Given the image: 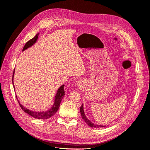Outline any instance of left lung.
Instances as JSON below:
<instances>
[{"label": "left lung", "instance_id": "8db88e82", "mask_svg": "<svg viewBox=\"0 0 150 150\" xmlns=\"http://www.w3.org/2000/svg\"><path fill=\"white\" fill-rule=\"evenodd\" d=\"M80 112H81V116H82V118L84 120V121L86 122V124H87L89 126L91 127V128H100V127H105L106 126H103V125H98L94 124L90 120H89L87 118V117L86 116V115L84 113V108H83V104L80 107Z\"/></svg>", "mask_w": 150, "mask_h": 150}]
</instances>
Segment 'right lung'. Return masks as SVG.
Returning <instances> with one entry per match:
<instances>
[{"label":"right lung","mask_w":150,"mask_h":150,"mask_svg":"<svg viewBox=\"0 0 150 150\" xmlns=\"http://www.w3.org/2000/svg\"><path fill=\"white\" fill-rule=\"evenodd\" d=\"M38 36H39V34H37L35 35V36L34 38H33V39H31L30 40H29L28 42H27L25 45L24 46L23 49H22V51H25V49H27L28 48L31 47L33 45H34L35 42L37 41V40L38 39ZM15 71H13V76H12V84H13V76H14V72ZM13 86V88H14V85ZM64 85L63 84L62 86H61V87L58 89L57 93L55 96V98H54V103L53 106L49 109V110L46 111H39V112H36V111H33L28 110L26 108H25L24 106H23L22 104L20 103L19 101L17 99V96H16V98L17 100L19 103V105L21 108V109L23 110L25 112H26L27 114H28L29 115H30L31 116H33L34 118L36 119H40V120H46L51 117V116H52L55 113L57 112V111L58 110L59 108L61 102L62 101V99L63 98V97L65 95V92H64Z\"/></svg>","instance_id":"obj_1"}]
</instances>
